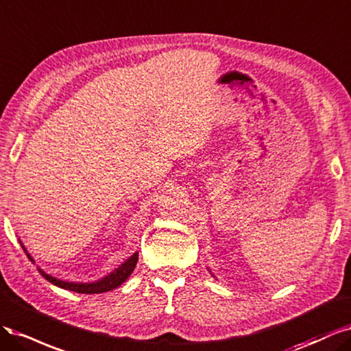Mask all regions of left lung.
<instances>
[{
  "instance_id": "8db88e82",
  "label": "left lung",
  "mask_w": 351,
  "mask_h": 351,
  "mask_svg": "<svg viewBox=\"0 0 351 351\" xmlns=\"http://www.w3.org/2000/svg\"><path fill=\"white\" fill-rule=\"evenodd\" d=\"M208 271H210V268H208ZM210 273H211V271H210ZM211 276H213V277H216V276H214V274H213V273H211Z\"/></svg>"
}]
</instances>
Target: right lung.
Here are the masks:
<instances>
[{
  "label": "right lung",
  "mask_w": 351,
  "mask_h": 351,
  "mask_svg": "<svg viewBox=\"0 0 351 351\" xmlns=\"http://www.w3.org/2000/svg\"><path fill=\"white\" fill-rule=\"evenodd\" d=\"M19 242H20L21 247H23V251L26 252L27 258L30 259L33 264H35V259H33L32 255L27 252L23 242H21L20 239H19ZM137 263H138V252H134L128 259H125V263H122L118 268L112 271V273H109L104 278H100V280L93 281V282L65 281V280H61V278L52 277L51 274H47L39 267H38V269H39V273L43 276V278H47L49 282H52L53 286H58L61 289L71 290V291H75V293H83V295H96V293H105V291H109V290H114V289L119 287L122 282L127 281V278L132 274V271H134L135 265H137Z\"/></svg>",
  "instance_id": "obj_1"
}]
</instances>
